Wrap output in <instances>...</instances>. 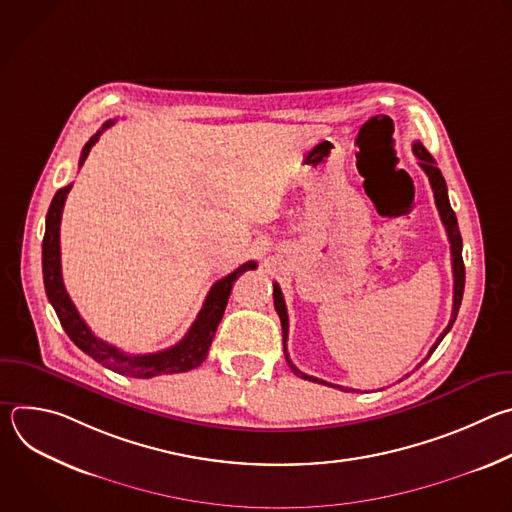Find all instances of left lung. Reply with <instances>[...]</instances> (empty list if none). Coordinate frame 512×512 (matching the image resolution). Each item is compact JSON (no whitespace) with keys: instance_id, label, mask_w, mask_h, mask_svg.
Here are the masks:
<instances>
[{"instance_id":"left-lung-1","label":"left lung","mask_w":512,"mask_h":512,"mask_svg":"<svg viewBox=\"0 0 512 512\" xmlns=\"http://www.w3.org/2000/svg\"><path fill=\"white\" fill-rule=\"evenodd\" d=\"M413 154L417 156L419 160V166L423 168V172L427 174L429 178V184L433 188V198H435V206L437 210H440V216H442V223L446 227V233H448V239H450V249H452V271H454V310H452V318H450V324L446 326V330L440 334V338H437L433 342V346L429 348V354L427 358L431 356V352L440 346V342L444 340V336L452 330L454 322H456V316H458V310H460V304H462V296H464V281H466V269H464V259H462V235H460V229H458V218L450 206V198H448V186H446V180L440 172V168H437L435 160L431 158V154L423 148V145L419 141L413 143ZM273 304H275V312L281 320V330H283V352H285V360L289 364V369L294 371V375L306 379V381H314V383H320V385H328V387H334V389H342V391H354V389H346V387H340V385H330L322 379H316V377H310L306 373H302L294 362H291L289 354H287V332H289V322H287V308H285V302H283V296H281V289L277 283H273ZM423 358L417 367H421V364L427 360Z\"/></svg>"}]
</instances>
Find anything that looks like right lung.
I'll return each mask as SVG.
<instances>
[{
  "mask_svg": "<svg viewBox=\"0 0 512 512\" xmlns=\"http://www.w3.org/2000/svg\"><path fill=\"white\" fill-rule=\"evenodd\" d=\"M115 121H107L101 131H97L81 152L79 166L85 164L93 145L99 141V135L111 127ZM72 184L60 188L48 208L46 214V233L42 241V273H44V289L46 296L64 328L68 338L75 342L85 354L101 362L103 367L135 379H152L158 375H176V373H188L204 362L208 356V348L212 344V338L216 334L218 324L223 320L233 283L237 277L249 269H255V261H247L241 267H237L227 277L218 279L202 304V310L198 312L194 324L190 326L188 334L174 346L152 352V354H125L119 348L107 344L105 340L97 338L91 328L85 324L81 314L77 312L75 304L68 298L64 283H62V271H60V218L66 194L70 192Z\"/></svg>",
  "mask_w": 512,
  "mask_h": 512,
  "instance_id": "obj_1",
  "label": "right lung"
}]
</instances>
